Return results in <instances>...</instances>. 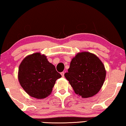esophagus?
I'll list each match as a JSON object with an SVG mask.
<instances>
[{
	"label": "esophagus",
	"instance_id": "1",
	"mask_svg": "<svg viewBox=\"0 0 126 126\" xmlns=\"http://www.w3.org/2000/svg\"><path fill=\"white\" fill-rule=\"evenodd\" d=\"M64 73H65L63 72L61 73V76H62V77H63V76H64Z\"/></svg>",
	"mask_w": 126,
	"mask_h": 126
}]
</instances>
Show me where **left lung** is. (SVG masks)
<instances>
[{
	"mask_svg": "<svg viewBox=\"0 0 126 126\" xmlns=\"http://www.w3.org/2000/svg\"><path fill=\"white\" fill-rule=\"evenodd\" d=\"M76 94L83 98L92 97L101 90L106 71L102 62L89 52L78 53L64 74Z\"/></svg>",
	"mask_w": 126,
	"mask_h": 126,
	"instance_id": "1",
	"label": "left lung"
}]
</instances>
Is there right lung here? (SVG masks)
I'll use <instances>...</instances> for the list:
<instances>
[{
  "label": "right lung",
  "instance_id": "1",
  "mask_svg": "<svg viewBox=\"0 0 126 126\" xmlns=\"http://www.w3.org/2000/svg\"><path fill=\"white\" fill-rule=\"evenodd\" d=\"M61 77L55 66L40 53L27 56L19 67L18 79L21 86L29 95L37 99L49 95L56 80Z\"/></svg>",
  "mask_w": 126,
  "mask_h": 126
}]
</instances>
